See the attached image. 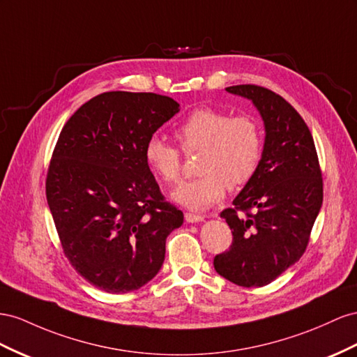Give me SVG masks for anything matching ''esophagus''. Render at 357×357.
I'll use <instances>...</instances> for the list:
<instances>
[{"label": "esophagus", "mask_w": 357, "mask_h": 357, "mask_svg": "<svg viewBox=\"0 0 357 357\" xmlns=\"http://www.w3.org/2000/svg\"><path fill=\"white\" fill-rule=\"evenodd\" d=\"M185 219H186V222H189V224H197V222H202V220H204V216L195 215V213H186Z\"/></svg>", "instance_id": "1"}]
</instances>
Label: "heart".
Returning a JSON list of instances; mask_svg holds the SVG:
<instances>
[{"label":"heart","mask_w":357,"mask_h":357,"mask_svg":"<svg viewBox=\"0 0 357 357\" xmlns=\"http://www.w3.org/2000/svg\"><path fill=\"white\" fill-rule=\"evenodd\" d=\"M176 135L186 151L202 150L201 176L171 192L177 204L190 210H206L222 199L228 188L245 186L261 163L263 132L248 115L233 117L225 111L199 108L180 124ZM144 159L162 181L178 180L180 153L158 135L147 139Z\"/></svg>","instance_id":"1"}]
</instances>
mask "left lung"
Returning <instances> with one entry per match:
<instances>
[{"instance_id": "obj_1", "label": "left lung", "mask_w": 357, "mask_h": 357, "mask_svg": "<svg viewBox=\"0 0 357 357\" xmlns=\"http://www.w3.org/2000/svg\"><path fill=\"white\" fill-rule=\"evenodd\" d=\"M225 90L254 103L266 137L255 176L234 198V208L220 213L233 245L213 264L240 287H263L303 255L323 204L321 171L310 129L284 98L249 84Z\"/></svg>"}]
</instances>
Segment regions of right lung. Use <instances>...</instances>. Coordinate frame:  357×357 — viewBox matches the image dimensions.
Segmentation results:
<instances>
[{"instance_id": "1", "label": "right lung", "mask_w": 357, "mask_h": 357, "mask_svg": "<svg viewBox=\"0 0 357 357\" xmlns=\"http://www.w3.org/2000/svg\"><path fill=\"white\" fill-rule=\"evenodd\" d=\"M180 105L155 93L108 91L63 128L46 198L66 257L107 293L138 290L158 275L183 211L163 202L144 147Z\"/></svg>"}]
</instances>
